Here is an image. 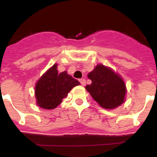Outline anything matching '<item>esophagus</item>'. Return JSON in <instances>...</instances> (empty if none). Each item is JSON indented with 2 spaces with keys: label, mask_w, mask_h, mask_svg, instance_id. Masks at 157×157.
<instances>
[{
  "label": "esophagus",
  "mask_w": 157,
  "mask_h": 157,
  "mask_svg": "<svg viewBox=\"0 0 157 157\" xmlns=\"http://www.w3.org/2000/svg\"><path fill=\"white\" fill-rule=\"evenodd\" d=\"M79 82L82 86L86 85V79H85V78H81V79H79Z\"/></svg>",
  "instance_id": "1"
}]
</instances>
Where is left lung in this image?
<instances>
[{
  "instance_id": "obj_1",
  "label": "left lung",
  "mask_w": 157,
  "mask_h": 157,
  "mask_svg": "<svg viewBox=\"0 0 157 157\" xmlns=\"http://www.w3.org/2000/svg\"><path fill=\"white\" fill-rule=\"evenodd\" d=\"M88 78L92 83L86 90L102 108L112 109L123 104L127 92L125 83L112 69L99 64Z\"/></svg>"
}]
</instances>
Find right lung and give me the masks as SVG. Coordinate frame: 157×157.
I'll return each instance as SVG.
<instances>
[{
  "label": "right lung",
  "instance_id": "right-lung-1",
  "mask_svg": "<svg viewBox=\"0 0 157 157\" xmlns=\"http://www.w3.org/2000/svg\"><path fill=\"white\" fill-rule=\"evenodd\" d=\"M80 82L68 75L67 71L58 73L57 65L54 64L43 75L35 86L37 105L45 109H53L66 98L69 91Z\"/></svg>",
  "mask_w": 157,
  "mask_h": 157
}]
</instances>
